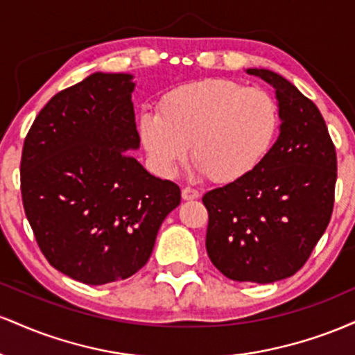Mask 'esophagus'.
Returning a JSON list of instances; mask_svg holds the SVG:
<instances>
[{"mask_svg":"<svg viewBox=\"0 0 355 355\" xmlns=\"http://www.w3.org/2000/svg\"><path fill=\"white\" fill-rule=\"evenodd\" d=\"M200 197V191L197 189H191V187H183L182 189V198L183 200H195V198Z\"/></svg>","mask_w":355,"mask_h":355,"instance_id":"1","label":"esophagus"}]
</instances>
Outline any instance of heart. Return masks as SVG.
<instances>
[{
    "mask_svg": "<svg viewBox=\"0 0 355 355\" xmlns=\"http://www.w3.org/2000/svg\"><path fill=\"white\" fill-rule=\"evenodd\" d=\"M280 126L279 103L262 87L229 78H203L170 88L157 115L140 118L141 141L153 165L173 177L190 155L215 183H232L257 170L270 153Z\"/></svg>",
    "mask_w": 355,
    "mask_h": 355,
    "instance_id": "1",
    "label": "heart"
}]
</instances>
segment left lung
Segmentation results:
<instances>
[{"label": "left lung", "instance_id": "8db88e82", "mask_svg": "<svg viewBox=\"0 0 355 355\" xmlns=\"http://www.w3.org/2000/svg\"><path fill=\"white\" fill-rule=\"evenodd\" d=\"M275 88L280 135L245 178L210 190L207 254L237 282L270 284L304 267L334 210L336 146L312 100L274 71L247 70Z\"/></svg>", "mask_w": 355, "mask_h": 355}]
</instances>
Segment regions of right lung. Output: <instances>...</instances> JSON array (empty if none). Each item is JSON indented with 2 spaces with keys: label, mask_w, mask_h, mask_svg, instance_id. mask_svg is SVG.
<instances>
[{
  "label": "right lung",
  "mask_w": 355,
  "mask_h": 355,
  "mask_svg": "<svg viewBox=\"0 0 355 355\" xmlns=\"http://www.w3.org/2000/svg\"><path fill=\"white\" fill-rule=\"evenodd\" d=\"M132 76L93 73L61 89L23 144L21 198L36 243L61 274L88 285L137 274L180 187L153 177L138 148Z\"/></svg>",
  "instance_id": "1"
}]
</instances>
